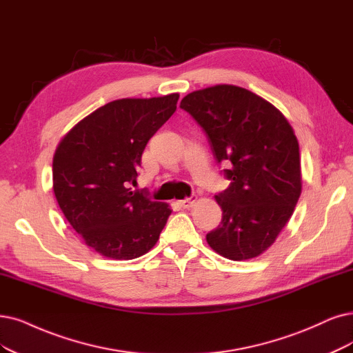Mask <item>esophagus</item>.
Returning <instances> with one entry per match:
<instances>
[{
    "instance_id": "34e87169",
    "label": "esophagus",
    "mask_w": 353,
    "mask_h": 353,
    "mask_svg": "<svg viewBox=\"0 0 353 353\" xmlns=\"http://www.w3.org/2000/svg\"><path fill=\"white\" fill-rule=\"evenodd\" d=\"M196 201H198V196H196V194H190L189 198L179 201V205H180L181 208H192L194 203H196Z\"/></svg>"
}]
</instances>
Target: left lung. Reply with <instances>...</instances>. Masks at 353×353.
Here are the masks:
<instances>
[{
	"mask_svg": "<svg viewBox=\"0 0 353 353\" xmlns=\"http://www.w3.org/2000/svg\"><path fill=\"white\" fill-rule=\"evenodd\" d=\"M202 128L230 186L215 194L221 224L206 234L212 249L231 260L262 254L288 223L301 194V160L285 116L252 91L221 84L180 101Z\"/></svg>",
	"mask_w": 353,
	"mask_h": 353,
	"instance_id": "obj_1",
	"label": "left lung"
}]
</instances>
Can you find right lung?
Wrapping results in <instances>:
<instances>
[{"label":"right lung","mask_w":353,"mask_h":353,"mask_svg":"<svg viewBox=\"0 0 353 353\" xmlns=\"http://www.w3.org/2000/svg\"><path fill=\"white\" fill-rule=\"evenodd\" d=\"M179 94L121 99L99 108L65 135L52 173L61 211L91 249L114 260L150 252L172 214L134 190L148 141L176 112Z\"/></svg>","instance_id":"1"}]
</instances>
